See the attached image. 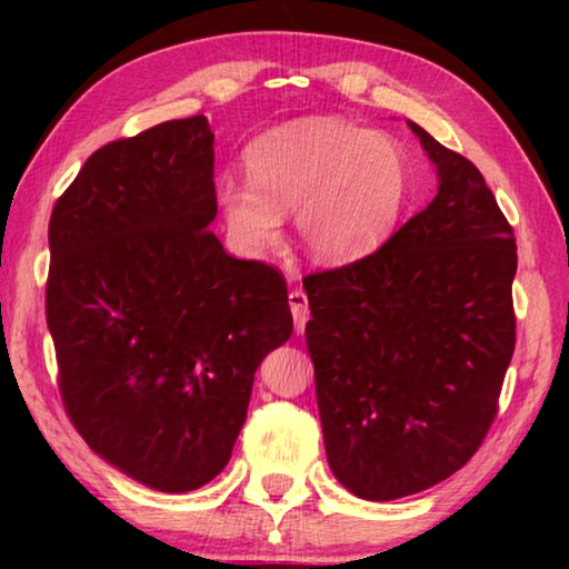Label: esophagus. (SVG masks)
I'll list each match as a JSON object with an SVG mask.
<instances>
[{
  "label": "esophagus",
  "mask_w": 569,
  "mask_h": 569,
  "mask_svg": "<svg viewBox=\"0 0 569 569\" xmlns=\"http://www.w3.org/2000/svg\"><path fill=\"white\" fill-rule=\"evenodd\" d=\"M288 306H291L296 333H303L306 321L311 319V308H308V296L303 291H291L288 293Z\"/></svg>",
  "instance_id": "obj_1"
}]
</instances>
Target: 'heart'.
I'll use <instances>...</instances> for the list:
<instances>
[{
    "instance_id": "heart-1",
    "label": "heart",
    "mask_w": 569,
    "mask_h": 569,
    "mask_svg": "<svg viewBox=\"0 0 569 569\" xmlns=\"http://www.w3.org/2000/svg\"><path fill=\"white\" fill-rule=\"evenodd\" d=\"M248 180L220 178L216 203L243 256L278 243L296 210L298 243L321 266H351L393 236L411 196L399 140L331 114L276 124L248 142Z\"/></svg>"
}]
</instances>
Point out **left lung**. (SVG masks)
<instances>
[{
  "mask_svg": "<svg viewBox=\"0 0 569 569\" xmlns=\"http://www.w3.org/2000/svg\"><path fill=\"white\" fill-rule=\"evenodd\" d=\"M437 198L377 253L303 281L326 459L371 502L471 459L515 351L517 243L481 172L419 128Z\"/></svg>",
  "mask_w": 569,
  "mask_h": 569,
  "instance_id": "obj_1",
  "label": "left lung"
}]
</instances>
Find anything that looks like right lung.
Returning <instances> with one entry per match:
<instances>
[{"label": "right lung", "mask_w": 569, "mask_h": 569, "mask_svg": "<svg viewBox=\"0 0 569 569\" xmlns=\"http://www.w3.org/2000/svg\"><path fill=\"white\" fill-rule=\"evenodd\" d=\"M206 114L88 158L50 218V326L64 409L94 455L168 495L216 479L261 361L293 333L286 281L210 233Z\"/></svg>", "instance_id": "add662e5"}]
</instances>
